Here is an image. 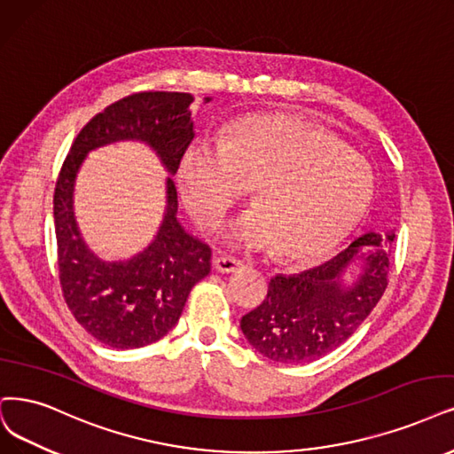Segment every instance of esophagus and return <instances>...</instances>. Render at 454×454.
<instances>
[{"label": "esophagus", "mask_w": 454, "mask_h": 454, "mask_svg": "<svg viewBox=\"0 0 454 454\" xmlns=\"http://www.w3.org/2000/svg\"><path fill=\"white\" fill-rule=\"evenodd\" d=\"M243 267V262L236 260V258H230V256H221V258H215V270L218 273H236Z\"/></svg>", "instance_id": "obj_1"}]
</instances>
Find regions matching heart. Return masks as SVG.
<instances>
[{
  "instance_id": "b5f03b06",
  "label": "heart",
  "mask_w": 454,
  "mask_h": 454,
  "mask_svg": "<svg viewBox=\"0 0 454 454\" xmlns=\"http://www.w3.org/2000/svg\"><path fill=\"white\" fill-rule=\"evenodd\" d=\"M184 201L215 228L253 184L256 206L233 221L224 239L248 253L278 247L307 260L340 243L374 194L372 166L331 134L294 115H248L218 145L192 144L179 168Z\"/></svg>"
}]
</instances>
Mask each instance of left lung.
Instances as JSON below:
<instances>
[{
    "instance_id": "left-lung-1",
    "label": "left lung",
    "mask_w": 454,
    "mask_h": 454,
    "mask_svg": "<svg viewBox=\"0 0 454 454\" xmlns=\"http://www.w3.org/2000/svg\"><path fill=\"white\" fill-rule=\"evenodd\" d=\"M395 231H366L333 260L277 275L263 303L241 317L248 344L275 363H310L344 344L387 288Z\"/></svg>"
}]
</instances>
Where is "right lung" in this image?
Wrapping results in <instances>:
<instances>
[{
  "mask_svg": "<svg viewBox=\"0 0 454 454\" xmlns=\"http://www.w3.org/2000/svg\"><path fill=\"white\" fill-rule=\"evenodd\" d=\"M206 97L204 103H209ZM191 93H134L97 114L80 130L59 172L54 224L63 297L76 322L110 348L130 349L160 340L183 312L196 282L211 271V248L177 218L174 176L194 138ZM140 141L158 155L167 178V206L152 243L127 261H105L82 239L74 215L79 168L91 150Z\"/></svg>",
  "mask_w": 454,
  "mask_h": 454,
  "instance_id": "obj_1",
  "label": "right lung"
}]
</instances>
